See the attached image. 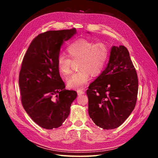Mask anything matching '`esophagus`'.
Segmentation results:
<instances>
[{
    "mask_svg": "<svg viewBox=\"0 0 158 158\" xmlns=\"http://www.w3.org/2000/svg\"><path fill=\"white\" fill-rule=\"evenodd\" d=\"M85 94V92L83 90H77V94L78 96H81L82 94Z\"/></svg>",
    "mask_w": 158,
    "mask_h": 158,
    "instance_id": "obj_1",
    "label": "esophagus"
}]
</instances>
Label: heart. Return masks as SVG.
Listing matches in <instances>:
<instances>
[{"mask_svg":"<svg viewBox=\"0 0 158 158\" xmlns=\"http://www.w3.org/2000/svg\"><path fill=\"white\" fill-rule=\"evenodd\" d=\"M69 57L59 55L57 66L60 72L64 76L71 73L72 61L79 60L80 72L70 76L67 79L69 88L82 89L88 83L91 75H98L104 68L109 56V50L104 43H94L90 40L81 39L71 44L67 48Z\"/></svg>","mask_w":158,"mask_h":158,"instance_id":"1","label":"heart"}]
</instances>
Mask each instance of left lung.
<instances>
[{"label":"left lung","mask_w":158,"mask_h":158,"mask_svg":"<svg viewBox=\"0 0 158 158\" xmlns=\"http://www.w3.org/2000/svg\"><path fill=\"white\" fill-rule=\"evenodd\" d=\"M138 89V77L128 50L113 46L106 68L86 90L90 118L103 129L118 128L133 111Z\"/></svg>","instance_id":"left-lung-1"}]
</instances>
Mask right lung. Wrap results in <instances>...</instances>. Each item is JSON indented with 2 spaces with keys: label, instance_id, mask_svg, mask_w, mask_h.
Wrapping results in <instances>:
<instances>
[{
  "label": "right lung",
  "instance_id": "add662e5",
  "mask_svg": "<svg viewBox=\"0 0 158 158\" xmlns=\"http://www.w3.org/2000/svg\"><path fill=\"white\" fill-rule=\"evenodd\" d=\"M76 33L74 28L40 33L23 59L19 75L22 103L33 121L46 129L62 125L77 96L65 89L57 66L61 47Z\"/></svg>",
  "mask_w": 158,
  "mask_h": 158
}]
</instances>
